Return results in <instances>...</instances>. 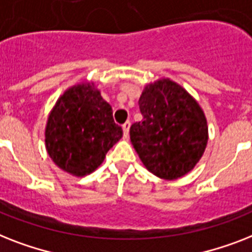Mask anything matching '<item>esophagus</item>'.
<instances>
[{
  "label": "esophagus",
  "instance_id": "34e87169",
  "mask_svg": "<svg viewBox=\"0 0 252 252\" xmlns=\"http://www.w3.org/2000/svg\"><path fill=\"white\" fill-rule=\"evenodd\" d=\"M129 128H130V122H126L123 124V132H124V137H128L129 134Z\"/></svg>",
  "mask_w": 252,
  "mask_h": 252
}]
</instances>
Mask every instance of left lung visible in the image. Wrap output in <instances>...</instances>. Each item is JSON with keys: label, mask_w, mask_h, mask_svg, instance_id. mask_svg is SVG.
Wrapping results in <instances>:
<instances>
[{"label": "left lung", "mask_w": 252, "mask_h": 252, "mask_svg": "<svg viewBox=\"0 0 252 252\" xmlns=\"http://www.w3.org/2000/svg\"><path fill=\"white\" fill-rule=\"evenodd\" d=\"M142 120L130 126V141L153 175L176 180L203 157L207 119L197 99L180 84L161 77L146 84L138 99Z\"/></svg>", "instance_id": "1"}]
</instances>
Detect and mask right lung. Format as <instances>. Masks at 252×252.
<instances>
[{"mask_svg": "<svg viewBox=\"0 0 252 252\" xmlns=\"http://www.w3.org/2000/svg\"><path fill=\"white\" fill-rule=\"evenodd\" d=\"M122 137L111 106L92 81L66 89L49 112L45 126L49 157L62 171L76 177L94 172Z\"/></svg>", "mask_w": 252, "mask_h": 252, "instance_id": "1", "label": "right lung"}]
</instances>
